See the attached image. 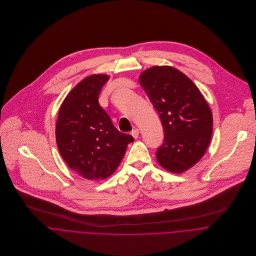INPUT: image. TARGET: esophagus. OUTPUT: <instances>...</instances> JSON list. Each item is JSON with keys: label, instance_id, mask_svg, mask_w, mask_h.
Returning a JSON list of instances; mask_svg holds the SVG:
<instances>
[{"label": "esophagus", "instance_id": "34e87169", "mask_svg": "<svg viewBox=\"0 0 256 256\" xmlns=\"http://www.w3.org/2000/svg\"><path fill=\"white\" fill-rule=\"evenodd\" d=\"M131 135H132L135 139L138 138V136H139V129H137V128L133 129V130L131 131Z\"/></svg>", "mask_w": 256, "mask_h": 256}]
</instances>
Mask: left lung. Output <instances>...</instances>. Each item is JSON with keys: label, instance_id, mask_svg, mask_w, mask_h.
Listing matches in <instances>:
<instances>
[{"label": "left lung", "instance_id": "left-lung-1", "mask_svg": "<svg viewBox=\"0 0 256 256\" xmlns=\"http://www.w3.org/2000/svg\"><path fill=\"white\" fill-rule=\"evenodd\" d=\"M139 82L164 131L158 164L174 174L188 170L205 154L212 137L213 116L205 98L184 74L168 66L144 70Z\"/></svg>", "mask_w": 256, "mask_h": 256}]
</instances>
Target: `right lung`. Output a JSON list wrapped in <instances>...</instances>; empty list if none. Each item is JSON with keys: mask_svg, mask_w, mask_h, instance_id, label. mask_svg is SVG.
<instances>
[{"mask_svg": "<svg viewBox=\"0 0 256 256\" xmlns=\"http://www.w3.org/2000/svg\"><path fill=\"white\" fill-rule=\"evenodd\" d=\"M107 74H92L80 82L60 106L56 143L68 166L86 180H104L119 166L131 135L118 131L98 105Z\"/></svg>", "mask_w": 256, "mask_h": 256, "instance_id": "obj_1", "label": "right lung"}]
</instances>
